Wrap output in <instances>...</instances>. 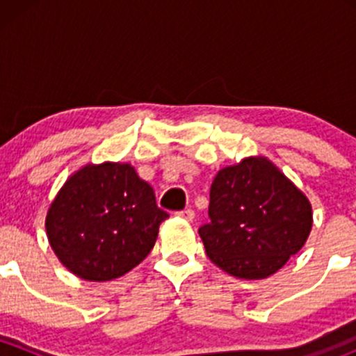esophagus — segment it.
<instances>
[{
    "mask_svg": "<svg viewBox=\"0 0 356 356\" xmlns=\"http://www.w3.org/2000/svg\"><path fill=\"white\" fill-rule=\"evenodd\" d=\"M175 215H177V217H181V218H184V220L191 222L193 218H195V210H191V208H184V210L177 211Z\"/></svg>",
    "mask_w": 356,
    "mask_h": 356,
    "instance_id": "obj_1",
    "label": "esophagus"
}]
</instances>
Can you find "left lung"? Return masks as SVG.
Here are the masks:
<instances>
[{
  "label": "left lung",
  "mask_w": 356,
  "mask_h": 356,
  "mask_svg": "<svg viewBox=\"0 0 356 356\" xmlns=\"http://www.w3.org/2000/svg\"><path fill=\"white\" fill-rule=\"evenodd\" d=\"M210 222L198 229L215 265L239 279H264L296 254L312 229L303 193L265 158L222 168L210 188Z\"/></svg>",
  "instance_id": "left-lung-1"
}]
</instances>
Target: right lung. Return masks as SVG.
<instances>
[{
    "label": "right lung",
    "instance_id": "1",
    "mask_svg": "<svg viewBox=\"0 0 356 356\" xmlns=\"http://www.w3.org/2000/svg\"><path fill=\"white\" fill-rule=\"evenodd\" d=\"M168 213L131 165H88L65 182L46 217L56 257L86 281H110L141 264Z\"/></svg>",
    "mask_w": 356,
    "mask_h": 356
}]
</instances>
